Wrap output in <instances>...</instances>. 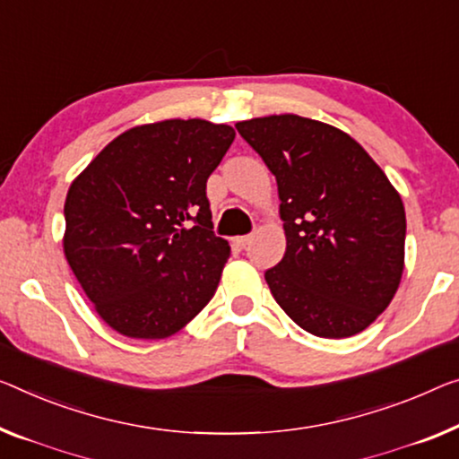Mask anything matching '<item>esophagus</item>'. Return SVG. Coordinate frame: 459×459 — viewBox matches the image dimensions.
Instances as JSON below:
<instances>
[{"mask_svg": "<svg viewBox=\"0 0 459 459\" xmlns=\"http://www.w3.org/2000/svg\"><path fill=\"white\" fill-rule=\"evenodd\" d=\"M251 243V235H243V237H237V245L238 247H247Z\"/></svg>", "mask_w": 459, "mask_h": 459, "instance_id": "1", "label": "esophagus"}]
</instances>
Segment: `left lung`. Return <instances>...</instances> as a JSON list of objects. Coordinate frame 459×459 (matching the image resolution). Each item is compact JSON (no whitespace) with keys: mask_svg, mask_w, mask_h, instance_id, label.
I'll return each instance as SVG.
<instances>
[{"mask_svg":"<svg viewBox=\"0 0 459 459\" xmlns=\"http://www.w3.org/2000/svg\"><path fill=\"white\" fill-rule=\"evenodd\" d=\"M278 183L286 253L265 270L276 303L319 338H348L392 303L404 272L406 212L359 142L299 115L237 123Z\"/></svg>","mask_w":459,"mask_h":459,"instance_id":"obj_1","label":"left lung"}]
</instances>
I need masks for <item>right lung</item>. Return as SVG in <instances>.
I'll use <instances>...</instances> for the list:
<instances>
[{
    "mask_svg": "<svg viewBox=\"0 0 459 459\" xmlns=\"http://www.w3.org/2000/svg\"><path fill=\"white\" fill-rule=\"evenodd\" d=\"M232 140L230 126L204 119L148 123L72 183L67 264L115 332L169 338L214 297L230 247L212 230L206 181Z\"/></svg>",
    "mask_w": 459,
    "mask_h": 459,
    "instance_id": "1",
    "label": "right lung"
}]
</instances>
